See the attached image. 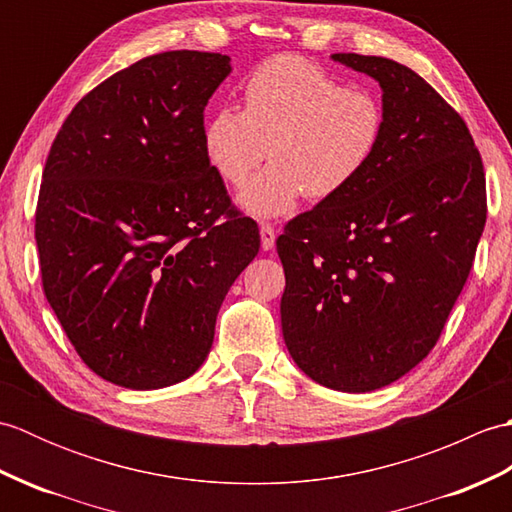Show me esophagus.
<instances>
[{"label":"esophagus","mask_w":512,"mask_h":512,"mask_svg":"<svg viewBox=\"0 0 512 512\" xmlns=\"http://www.w3.org/2000/svg\"><path fill=\"white\" fill-rule=\"evenodd\" d=\"M259 235H262V248L264 250H270L275 246V239H277V231L273 224H262V228H259Z\"/></svg>","instance_id":"1"}]
</instances>
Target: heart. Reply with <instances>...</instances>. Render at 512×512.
<instances>
[{"label": "heart", "mask_w": 512, "mask_h": 512, "mask_svg": "<svg viewBox=\"0 0 512 512\" xmlns=\"http://www.w3.org/2000/svg\"><path fill=\"white\" fill-rule=\"evenodd\" d=\"M244 110L220 107L204 123V156L226 184L242 187L266 154L264 173L239 193L257 217L323 202L350 189L372 165L385 136V107L363 88L297 54H277L250 72Z\"/></svg>", "instance_id": "b5f03b06"}]
</instances>
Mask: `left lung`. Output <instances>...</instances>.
<instances>
[{
  "mask_svg": "<svg viewBox=\"0 0 512 512\" xmlns=\"http://www.w3.org/2000/svg\"><path fill=\"white\" fill-rule=\"evenodd\" d=\"M383 88L385 136L350 189L277 239L281 328L317 383L372 391L436 347L486 224L480 149L464 118L402 63L332 54Z\"/></svg>",
  "mask_w": 512,
  "mask_h": 512,
  "instance_id": "obj_1",
  "label": "left lung"
}]
</instances>
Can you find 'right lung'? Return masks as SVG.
<instances>
[{"mask_svg": "<svg viewBox=\"0 0 512 512\" xmlns=\"http://www.w3.org/2000/svg\"><path fill=\"white\" fill-rule=\"evenodd\" d=\"M226 54L140 59L72 107L35 211L41 284L94 374L127 389L189 378L259 228L204 156V107Z\"/></svg>", "mask_w": 512, "mask_h": 512, "instance_id": "1", "label": "right lung"}]
</instances>
